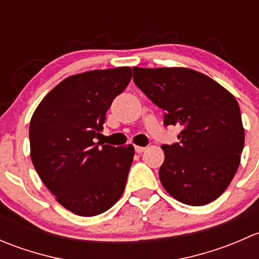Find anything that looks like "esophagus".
<instances>
[{"label":"esophagus","instance_id":"34e87169","mask_svg":"<svg viewBox=\"0 0 259 259\" xmlns=\"http://www.w3.org/2000/svg\"><path fill=\"white\" fill-rule=\"evenodd\" d=\"M146 150V148L145 146H135V151H137V153H143V151H145Z\"/></svg>","mask_w":259,"mask_h":259}]
</instances>
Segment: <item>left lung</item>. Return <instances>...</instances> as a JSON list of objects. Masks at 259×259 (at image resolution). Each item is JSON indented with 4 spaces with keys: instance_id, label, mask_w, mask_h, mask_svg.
Returning a JSON list of instances; mask_svg holds the SVG:
<instances>
[{
    "instance_id": "obj_1",
    "label": "left lung",
    "mask_w": 259,
    "mask_h": 259,
    "mask_svg": "<svg viewBox=\"0 0 259 259\" xmlns=\"http://www.w3.org/2000/svg\"><path fill=\"white\" fill-rule=\"evenodd\" d=\"M135 85L165 111L164 124L182 127L179 143L163 145L159 178L188 205L223 194L238 170L244 127L236 98L207 75L188 67H133Z\"/></svg>"
}]
</instances>
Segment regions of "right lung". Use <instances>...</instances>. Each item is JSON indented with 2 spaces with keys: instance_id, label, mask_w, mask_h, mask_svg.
<instances>
[{
  "instance_id": "obj_1",
  "label": "right lung",
  "mask_w": 259,
  "mask_h": 259,
  "mask_svg": "<svg viewBox=\"0 0 259 259\" xmlns=\"http://www.w3.org/2000/svg\"><path fill=\"white\" fill-rule=\"evenodd\" d=\"M130 80L127 66L72 75L50 91L31 117L33 166L57 203L77 215L110 209L125 189L134 146L96 144L95 138Z\"/></svg>"
}]
</instances>
